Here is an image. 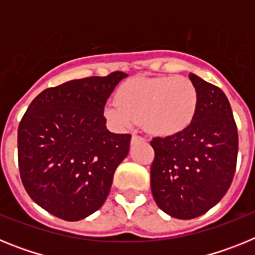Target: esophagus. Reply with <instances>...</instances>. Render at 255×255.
Returning <instances> with one entry per match:
<instances>
[{
	"instance_id": "34e87169",
	"label": "esophagus",
	"mask_w": 255,
	"mask_h": 255,
	"mask_svg": "<svg viewBox=\"0 0 255 255\" xmlns=\"http://www.w3.org/2000/svg\"><path fill=\"white\" fill-rule=\"evenodd\" d=\"M143 141H145V139H144L143 136H139V135H136V134H132V136H131V144H135V143H143Z\"/></svg>"
}]
</instances>
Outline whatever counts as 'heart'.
Wrapping results in <instances>:
<instances>
[{
	"label": "heart",
	"instance_id": "obj_1",
	"mask_svg": "<svg viewBox=\"0 0 255 255\" xmlns=\"http://www.w3.org/2000/svg\"><path fill=\"white\" fill-rule=\"evenodd\" d=\"M197 89L186 78H135L117 92V102L106 106V116L117 128L141 121L144 129L168 136L188 128L197 111Z\"/></svg>",
	"mask_w": 255,
	"mask_h": 255
}]
</instances>
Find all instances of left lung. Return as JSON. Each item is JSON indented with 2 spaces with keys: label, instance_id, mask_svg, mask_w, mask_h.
Masks as SVG:
<instances>
[{
  "label": "left lung",
  "instance_id": "left-lung-1",
  "mask_svg": "<svg viewBox=\"0 0 255 255\" xmlns=\"http://www.w3.org/2000/svg\"><path fill=\"white\" fill-rule=\"evenodd\" d=\"M197 89L194 119L166 138H153L150 188L155 203L171 217L190 220L208 212L229 190L236 170L239 136L227 97L190 74Z\"/></svg>",
  "mask_w": 255,
  "mask_h": 255
}]
</instances>
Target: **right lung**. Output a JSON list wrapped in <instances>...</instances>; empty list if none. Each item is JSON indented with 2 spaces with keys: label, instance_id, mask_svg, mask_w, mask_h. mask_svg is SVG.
Segmentation results:
<instances>
[{
  "label": "right lung",
  "instance_id": "1",
  "mask_svg": "<svg viewBox=\"0 0 255 255\" xmlns=\"http://www.w3.org/2000/svg\"><path fill=\"white\" fill-rule=\"evenodd\" d=\"M123 71L44 89L17 129V159L29 197L51 215L79 221L107 199L117 166L129 153L130 134H115L103 116Z\"/></svg>",
  "mask_w": 255,
  "mask_h": 255
}]
</instances>
